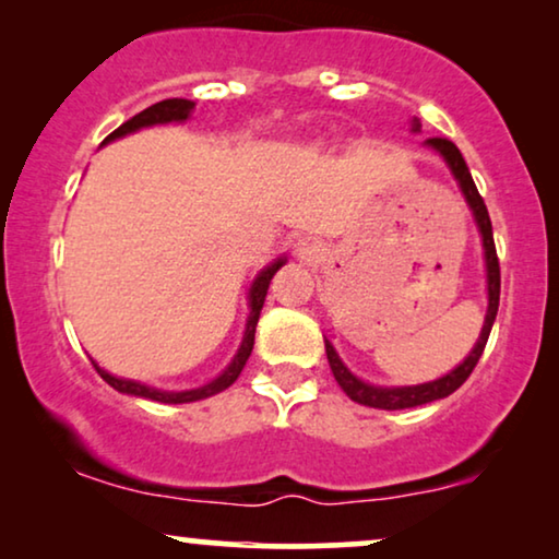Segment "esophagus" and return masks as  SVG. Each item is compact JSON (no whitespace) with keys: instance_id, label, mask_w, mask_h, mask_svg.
<instances>
[{"instance_id":"34e87169","label":"esophagus","mask_w":559,"mask_h":559,"mask_svg":"<svg viewBox=\"0 0 559 559\" xmlns=\"http://www.w3.org/2000/svg\"><path fill=\"white\" fill-rule=\"evenodd\" d=\"M297 254H300L302 259H308V262H312V259H318L320 257L318 241H312V239L297 241Z\"/></svg>"}]
</instances>
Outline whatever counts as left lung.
Masks as SVG:
<instances>
[{
    "label": "left lung",
    "mask_w": 559,
    "mask_h": 559,
    "mask_svg": "<svg viewBox=\"0 0 559 559\" xmlns=\"http://www.w3.org/2000/svg\"><path fill=\"white\" fill-rule=\"evenodd\" d=\"M415 129H419V121L415 119ZM430 147H435L445 157V163L453 170L455 180L461 182V190L465 195V201L473 209V216H476V224L480 228V236H484V249H486V270H488V312H486V323L484 331H480V338L476 343V348L471 350V356L457 366L455 371H450L448 377H442L438 381H430V384H419V386H400V389H384V386H371L364 384L361 379H356L346 366L341 364L338 354H335L331 343L325 341V354H328V364H331V371L335 381H338L343 392H346L350 400L358 404H366V407H377V409H409V407H419V404L442 400V396L453 394L457 386L463 384L465 379L471 377V371L476 369L480 354H484L488 335H491V325L496 320V312H499V295H501V266H499V257H496V243H493V228H491V218H488V209L480 198L476 182L471 178L468 165L461 155V150L455 147L453 142L445 140V136H430L427 140Z\"/></svg>",
    "instance_id": "8db88e82"
}]
</instances>
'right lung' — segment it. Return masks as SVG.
Masks as SVG:
<instances>
[{
    "label": "right lung",
    "mask_w": 559,
    "mask_h": 559,
    "mask_svg": "<svg viewBox=\"0 0 559 559\" xmlns=\"http://www.w3.org/2000/svg\"><path fill=\"white\" fill-rule=\"evenodd\" d=\"M193 102H188V98H165V102L159 104H152L150 109H144L132 117L129 121H124L119 129H114V132L106 136L104 142L109 140H117V136H124L129 132H134V129H142V127H150V124H165V121H182L188 119L190 109H193ZM285 262H274L272 266H266V270L259 274L254 287H251V316H249V323H247V333H243V343L239 348V354L231 361V366L221 373L218 379H213L211 384L205 386H198V389H190V392H159L155 386H144L140 381H129V379H117L111 377V373H106L104 369H98V377H102L106 384L117 389L121 394H132V396H144V400H152V402H163V404H186V402H198V400H205V396H213L218 392H224L234 384L236 379H239V373L243 366H247L249 356H251V348H254V333H257V323H259V312H262V305H264V297H266V287H270V282L274 277V272L280 270V266Z\"/></svg>",
    "instance_id": "add662e5"
}]
</instances>
